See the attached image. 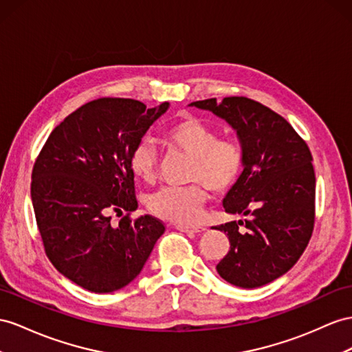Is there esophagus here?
Returning a JSON list of instances; mask_svg holds the SVG:
<instances>
[{
  "instance_id": "esophagus-1",
  "label": "esophagus",
  "mask_w": 352,
  "mask_h": 352,
  "mask_svg": "<svg viewBox=\"0 0 352 352\" xmlns=\"http://www.w3.org/2000/svg\"><path fill=\"white\" fill-rule=\"evenodd\" d=\"M175 229L186 233H201L206 230V228L202 226V224H175Z\"/></svg>"
}]
</instances>
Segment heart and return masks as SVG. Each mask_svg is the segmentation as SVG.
<instances>
[{
	"label": "heart",
	"instance_id": "obj_1",
	"mask_svg": "<svg viewBox=\"0 0 352 352\" xmlns=\"http://www.w3.org/2000/svg\"><path fill=\"white\" fill-rule=\"evenodd\" d=\"M165 142L177 153L192 159L187 187H165L148 201L150 211L174 223H193L201 217L206 188L224 193L236 184L244 169V151L236 140L217 137L214 126L193 116H184L169 126ZM129 168L135 178L151 184L157 178V156L147 140L138 142L129 155Z\"/></svg>",
	"mask_w": 352,
	"mask_h": 352
}]
</instances>
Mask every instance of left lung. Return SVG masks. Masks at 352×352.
I'll return each mask as SVG.
<instances>
[{"label":"left lung","mask_w":352,"mask_h":352,"mask_svg":"<svg viewBox=\"0 0 352 352\" xmlns=\"http://www.w3.org/2000/svg\"><path fill=\"white\" fill-rule=\"evenodd\" d=\"M236 131L244 170L223 201L245 220L215 226L230 250L217 272L228 283L257 288L284 275L303 254L315 223V173L308 144L283 116L245 96L192 102Z\"/></svg>","instance_id":"left-lung-1"}]
</instances>
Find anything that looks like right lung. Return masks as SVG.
Returning a JSON list of instances; mask_svg holds the SVG:
<instances>
[{"mask_svg": "<svg viewBox=\"0 0 352 352\" xmlns=\"http://www.w3.org/2000/svg\"><path fill=\"white\" fill-rule=\"evenodd\" d=\"M168 102L147 108L129 98H98L67 116L35 159L31 199L44 253L85 290L111 293L137 276L165 232L137 210L132 148ZM126 214L113 227L111 214Z\"/></svg>", "mask_w": 352, "mask_h": 352, "instance_id": "right-lung-1", "label": "right lung"}]
</instances>
